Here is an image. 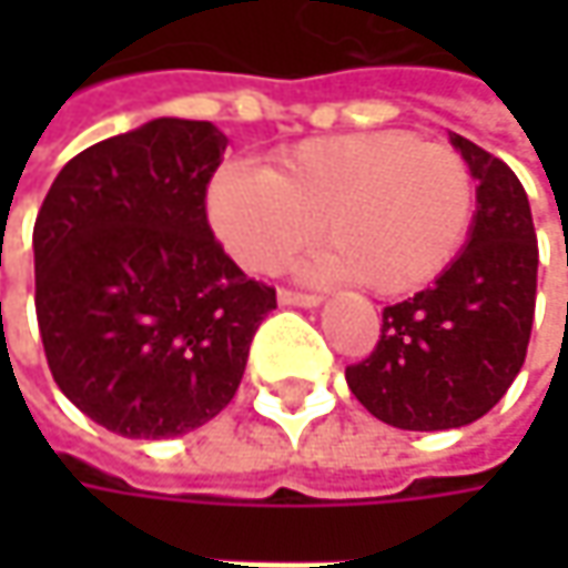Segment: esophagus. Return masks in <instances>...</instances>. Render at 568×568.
<instances>
[{
	"label": "esophagus",
	"instance_id": "esophagus-1",
	"mask_svg": "<svg viewBox=\"0 0 568 568\" xmlns=\"http://www.w3.org/2000/svg\"><path fill=\"white\" fill-rule=\"evenodd\" d=\"M277 303H281V306H306V310H313V306L322 303V296L303 294V291H291V287H281V291H277Z\"/></svg>",
	"mask_w": 568,
	"mask_h": 568
}]
</instances>
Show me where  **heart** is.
<instances>
[{
	"label": "heart",
	"mask_w": 568,
	"mask_h": 568,
	"mask_svg": "<svg viewBox=\"0 0 568 568\" xmlns=\"http://www.w3.org/2000/svg\"><path fill=\"white\" fill-rule=\"evenodd\" d=\"M468 161L410 132L328 135L281 151L265 173L224 166L207 217L224 250L255 274L284 268L322 224L316 274L357 277L385 296L420 291L452 265L474 221Z\"/></svg>",
	"instance_id": "1"
}]
</instances>
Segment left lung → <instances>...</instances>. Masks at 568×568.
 <instances>
[{"label": "left lung", "instance_id": "left-lung-1", "mask_svg": "<svg viewBox=\"0 0 568 568\" xmlns=\"http://www.w3.org/2000/svg\"><path fill=\"white\" fill-rule=\"evenodd\" d=\"M477 180L465 252L433 287L382 310V335L347 366L357 402L398 429L474 424L518 376L537 296V236L528 195L509 166L452 132Z\"/></svg>", "mask_w": 568, "mask_h": 568}]
</instances>
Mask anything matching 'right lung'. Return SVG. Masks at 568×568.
<instances>
[{"instance_id":"right-lung-1","label":"right lung","mask_w":568,"mask_h":568,"mask_svg":"<svg viewBox=\"0 0 568 568\" xmlns=\"http://www.w3.org/2000/svg\"><path fill=\"white\" fill-rule=\"evenodd\" d=\"M227 135L151 120L59 170L33 224L37 325L62 395L129 439H170L236 395L274 287L207 227Z\"/></svg>"}]
</instances>
